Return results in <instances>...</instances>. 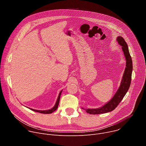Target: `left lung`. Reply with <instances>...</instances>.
I'll return each instance as SVG.
<instances>
[{"label": "left lung", "instance_id": "1", "mask_svg": "<svg viewBox=\"0 0 146 146\" xmlns=\"http://www.w3.org/2000/svg\"><path fill=\"white\" fill-rule=\"evenodd\" d=\"M118 43L122 47V50L126 59V67L125 69L120 86L113 97L106 104L97 109H88L86 111L90 114H99L110 112L114 110L122 100L128 92L131 82L132 73L133 70L132 60L130 55L126 41L121 36L116 38Z\"/></svg>", "mask_w": 146, "mask_h": 146}]
</instances>
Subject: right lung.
Listing matches in <instances>:
<instances>
[{
	"instance_id": "add662e5",
	"label": "right lung",
	"mask_w": 146,
	"mask_h": 146,
	"mask_svg": "<svg viewBox=\"0 0 146 146\" xmlns=\"http://www.w3.org/2000/svg\"><path fill=\"white\" fill-rule=\"evenodd\" d=\"M62 92V90L59 92V95L58 96V98H57V100L56 101V103L55 104L54 106L51 108V109H49V110H35V109H31V108H28V109H29L30 110H33L34 111H36V112H38V113H43V114H51L52 113H53L54 111H55L57 108H58V105H59V100H60V94Z\"/></svg>"
}]
</instances>
